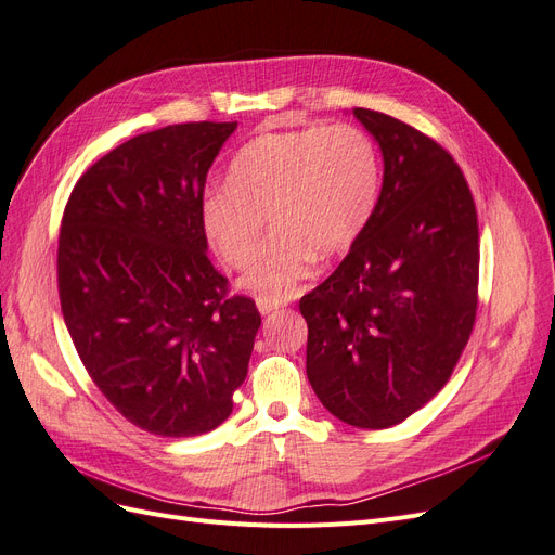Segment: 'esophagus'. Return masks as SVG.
I'll use <instances>...</instances> for the list:
<instances>
[{"label":"esophagus","instance_id":"esophagus-1","mask_svg":"<svg viewBox=\"0 0 555 555\" xmlns=\"http://www.w3.org/2000/svg\"><path fill=\"white\" fill-rule=\"evenodd\" d=\"M256 307H258V311H260L262 315H267V313H272V311H276V309L285 307V299H270V297H258V299H256Z\"/></svg>","mask_w":555,"mask_h":555}]
</instances>
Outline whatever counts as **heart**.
Masks as SVG:
<instances>
[{
	"label": "heart",
	"instance_id": "1",
	"mask_svg": "<svg viewBox=\"0 0 555 555\" xmlns=\"http://www.w3.org/2000/svg\"><path fill=\"white\" fill-rule=\"evenodd\" d=\"M383 160L375 140L352 124L262 133L240 150L228 186L201 201V225L228 267L251 260L262 218L275 235L248 267L242 288L288 299L320 258L346 254L362 237L380 198Z\"/></svg>",
	"mask_w": 555,
	"mask_h": 555
}]
</instances>
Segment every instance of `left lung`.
Returning <instances> with one entry per match:
<instances>
[{
  "instance_id": "1",
  "label": "left lung",
  "mask_w": 555,
  "mask_h": 555,
  "mask_svg": "<svg viewBox=\"0 0 555 555\" xmlns=\"http://www.w3.org/2000/svg\"><path fill=\"white\" fill-rule=\"evenodd\" d=\"M352 115L380 145V198L362 237L299 311L320 403L350 426L387 428L438 395L468 344L479 230L450 152L389 115Z\"/></svg>"
}]
</instances>
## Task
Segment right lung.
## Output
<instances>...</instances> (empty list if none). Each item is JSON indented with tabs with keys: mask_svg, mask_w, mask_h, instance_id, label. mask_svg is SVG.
<instances>
[{
	"mask_svg": "<svg viewBox=\"0 0 555 555\" xmlns=\"http://www.w3.org/2000/svg\"><path fill=\"white\" fill-rule=\"evenodd\" d=\"M237 121L135 135L82 172L66 203L57 285L89 378L117 413L164 438L232 413L260 327L207 258L201 201Z\"/></svg>",
	"mask_w": 555,
	"mask_h": 555,
	"instance_id": "1",
	"label": "right lung"
}]
</instances>
